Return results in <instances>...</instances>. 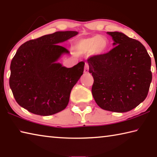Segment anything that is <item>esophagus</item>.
Returning <instances> with one entry per match:
<instances>
[{
	"mask_svg": "<svg viewBox=\"0 0 157 157\" xmlns=\"http://www.w3.org/2000/svg\"><path fill=\"white\" fill-rule=\"evenodd\" d=\"M89 64H88V63H86V64H85V66H84V72L85 73H89Z\"/></svg>",
	"mask_w": 157,
	"mask_h": 157,
	"instance_id": "34e87169",
	"label": "esophagus"
}]
</instances>
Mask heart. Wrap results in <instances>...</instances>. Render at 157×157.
<instances>
[{
	"instance_id": "b5f03b06",
	"label": "heart",
	"mask_w": 157,
	"mask_h": 157,
	"mask_svg": "<svg viewBox=\"0 0 157 157\" xmlns=\"http://www.w3.org/2000/svg\"><path fill=\"white\" fill-rule=\"evenodd\" d=\"M109 42L101 36L82 39L77 42L75 48L78 54L98 52L102 53L107 50Z\"/></svg>"
}]
</instances>
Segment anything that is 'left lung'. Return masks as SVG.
<instances>
[{"label": "left lung", "mask_w": 157, "mask_h": 157, "mask_svg": "<svg viewBox=\"0 0 157 157\" xmlns=\"http://www.w3.org/2000/svg\"><path fill=\"white\" fill-rule=\"evenodd\" d=\"M115 47L88 58L97 105L113 112H127L144 101L152 82L151 59L144 46L118 32H107Z\"/></svg>", "instance_id": "1"}]
</instances>
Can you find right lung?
Returning <instances> with one entry per match:
<instances>
[{
  "mask_svg": "<svg viewBox=\"0 0 157 157\" xmlns=\"http://www.w3.org/2000/svg\"><path fill=\"white\" fill-rule=\"evenodd\" d=\"M78 34L56 32L19 47L10 65V86L21 107L40 116L52 115L67 107L71 90L83 74L84 62L66 68L56 62L69 53L59 44Z\"/></svg>",
  "mask_w": 157,
  "mask_h": 157,
  "instance_id": "1",
  "label": "right lung"
}]
</instances>
